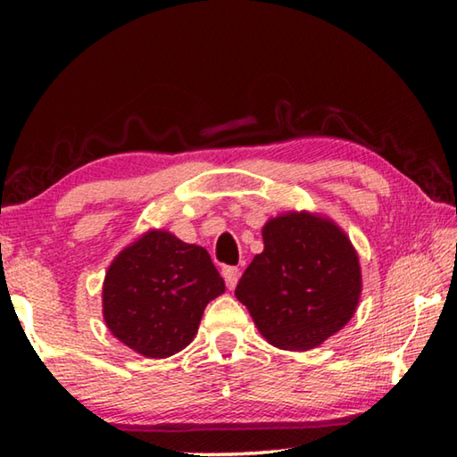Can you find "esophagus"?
Here are the masks:
<instances>
[{
    "instance_id": "esophagus-1",
    "label": "esophagus",
    "mask_w": 457,
    "mask_h": 457,
    "mask_svg": "<svg viewBox=\"0 0 457 457\" xmlns=\"http://www.w3.org/2000/svg\"><path fill=\"white\" fill-rule=\"evenodd\" d=\"M222 277H224V283H227L228 289H235L237 283H239V277H241V270L235 266H224L222 268Z\"/></svg>"
}]
</instances>
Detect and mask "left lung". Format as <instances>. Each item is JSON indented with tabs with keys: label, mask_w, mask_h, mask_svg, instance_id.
I'll list each match as a JSON object with an SVG mask.
<instances>
[{
	"label": "left lung",
	"mask_w": 457,
	"mask_h": 457,
	"mask_svg": "<svg viewBox=\"0 0 457 457\" xmlns=\"http://www.w3.org/2000/svg\"><path fill=\"white\" fill-rule=\"evenodd\" d=\"M235 295L274 347L308 352L352 320L361 293L358 253L333 220L310 212L270 218Z\"/></svg>",
	"instance_id": "obj_1"
}]
</instances>
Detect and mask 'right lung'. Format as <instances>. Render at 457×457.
<instances>
[{
	"mask_svg": "<svg viewBox=\"0 0 457 457\" xmlns=\"http://www.w3.org/2000/svg\"><path fill=\"white\" fill-rule=\"evenodd\" d=\"M224 280L204 247L147 230L112 262L104 280L110 333L145 358H168L197 335L205 305Z\"/></svg>",
	"mask_w": 457,
	"mask_h": 457,
	"instance_id": "add662e5",
	"label": "right lung"
}]
</instances>
